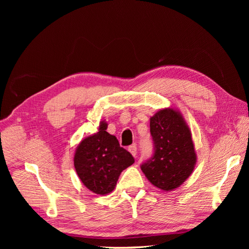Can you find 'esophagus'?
Masks as SVG:
<instances>
[{
    "mask_svg": "<svg viewBox=\"0 0 249 249\" xmlns=\"http://www.w3.org/2000/svg\"><path fill=\"white\" fill-rule=\"evenodd\" d=\"M129 152L132 154V156L136 157V155H137V147H136V145H131L129 147Z\"/></svg>",
    "mask_w": 249,
    "mask_h": 249,
    "instance_id": "esophagus-1",
    "label": "esophagus"
}]
</instances>
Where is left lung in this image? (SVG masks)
I'll use <instances>...</instances> for the list:
<instances>
[{
    "instance_id": "1",
    "label": "left lung",
    "mask_w": 249,
    "mask_h": 249,
    "mask_svg": "<svg viewBox=\"0 0 249 249\" xmlns=\"http://www.w3.org/2000/svg\"><path fill=\"white\" fill-rule=\"evenodd\" d=\"M155 152L141 170L155 187L172 191L191 176L196 154L191 131L183 115L173 108L158 111L149 122Z\"/></svg>"
}]
</instances>
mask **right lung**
I'll return each instance as SVG.
<instances>
[{"instance_id": "add662e5", "label": "right lung", "mask_w": 249, "mask_h": 249, "mask_svg": "<svg viewBox=\"0 0 249 249\" xmlns=\"http://www.w3.org/2000/svg\"><path fill=\"white\" fill-rule=\"evenodd\" d=\"M107 127L105 120L101 122L99 132L80 142L73 158L82 183L100 195L114 190L120 173L135 162L133 156L120 147L116 137L106 131Z\"/></svg>"}]
</instances>
